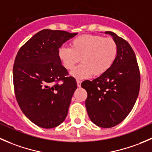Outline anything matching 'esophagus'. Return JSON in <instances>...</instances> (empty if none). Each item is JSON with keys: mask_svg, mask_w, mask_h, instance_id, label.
I'll use <instances>...</instances> for the list:
<instances>
[{"mask_svg": "<svg viewBox=\"0 0 152 152\" xmlns=\"http://www.w3.org/2000/svg\"><path fill=\"white\" fill-rule=\"evenodd\" d=\"M76 83H77V86L78 87H81V84H82V82L79 80H76Z\"/></svg>", "mask_w": 152, "mask_h": 152, "instance_id": "1", "label": "esophagus"}]
</instances>
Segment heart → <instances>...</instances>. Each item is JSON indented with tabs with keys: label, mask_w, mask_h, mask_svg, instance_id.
Instances as JSON below:
<instances>
[{
	"label": "heart",
	"mask_w": 152,
	"mask_h": 152,
	"mask_svg": "<svg viewBox=\"0 0 152 152\" xmlns=\"http://www.w3.org/2000/svg\"><path fill=\"white\" fill-rule=\"evenodd\" d=\"M118 45L114 39L99 34H83L75 37L70 48L61 47L58 56L63 66L72 70L79 62V66L71 72L76 79L90 76H99L105 73L115 61Z\"/></svg>",
	"instance_id": "b5f03b06"
}]
</instances>
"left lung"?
Here are the masks:
<instances>
[{
  "label": "left lung",
  "instance_id": "1",
  "mask_svg": "<svg viewBox=\"0 0 152 152\" xmlns=\"http://www.w3.org/2000/svg\"><path fill=\"white\" fill-rule=\"evenodd\" d=\"M118 55L112 67L93 81L82 86L87 93L85 106L90 120L98 126L118 125L132 110L139 94L140 73L135 54L126 40L112 31Z\"/></svg>",
  "mask_w": 152,
  "mask_h": 152
}]
</instances>
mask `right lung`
Segmentation results:
<instances>
[{
	"label": "right lung",
	"instance_id": "1",
	"mask_svg": "<svg viewBox=\"0 0 152 152\" xmlns=\"http://www.w3.org/2000/svg\"><path fill=\"white\" fill-rule=\"evenodd\" d=\"M77 33L43 29L18 50L13 66L15 94L27 118L42 128H54L65 121L76 79L58 56L59 48Z\"/></svg>",
	"mask_w": 152,
	"mask_h": 152
}]
</instances>
